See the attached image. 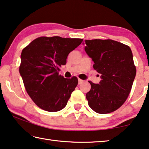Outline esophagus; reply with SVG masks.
Wrapping results in <instances>:
<instances>
[{
  "instance_id": "34e87169",
  "label": "esophagus",
  "mask_w": 149,
  "mask_h": 149,
  "mask_svg": "<svg viewBox=\"0 0 149 149\" xmlns=\"http://www.w3.org/2000/svg\"><path fill=\"white\" fill-rule=\"evenodd\" d=\"M83 82H84V80L81 79H79H79H78V84H81Z\"/></svg>"
}]
</instances>
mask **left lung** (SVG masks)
I'll use <instances>...</instances> for the list:
<instances>
[{
    "instance_id": "8db88e82",
    "label": "left lung",
    "mask_w": 149,
    "mask_h": 149,
    "mask_svg": "<svg viewBox=\"0 0 149 149\" xmlns=\"http://www.w3.org/2000/svg\"><path fill=\"white\" fill-rule=\"evenodd\" d=\"M85 52L94 62L93 68L101 74L99 84L89 81L88 104L99 114L114 112L127 99L135 77L132 50L111 39L85 40Z\"/></svg>"
}]
</instances>
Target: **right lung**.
<instances>
[{"mask_svg":"<svg viewBox=\"0 0 149 149\" xmlns=\"http://www.w3.org/2000/svg\"><path fill=\"white\" fill-rule=\"evenodd\" d=\"M81 39L58 36L35 39L22 50L19 74L27 94L37 106L48 112H57L65 106L78 84L76 77L58 74L70 52Z\"/></svg>","mask_w":149,"mask_h":149,"instance_id":"add662e5","label":"right lung"}]
</instances>
